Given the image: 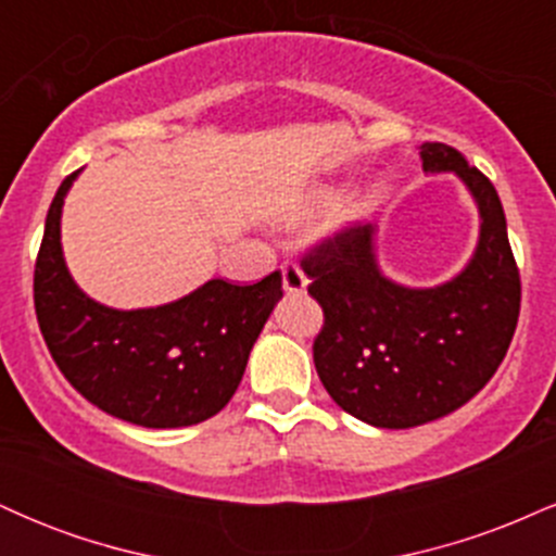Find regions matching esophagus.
Masks as SVG:
<instances>
[{
	"instance_id": "obj_1",
	"label": "esophagus",
	"mask_w": 556,
	"mask_h": 556,
	"mask_svg": "<svg viewBox=\"0 0 556 556\" xmlns=\"http://www.w3.org/2000/svg\"><path fill=\"white\" fill-rule=\"evenodd\" d=\"M282 285L287 295H303L305 287H308V277H305L303 269L292 261H285L282 264Z\"/></svg>"
}]
</instances>
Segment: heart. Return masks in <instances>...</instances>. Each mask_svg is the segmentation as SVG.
<instances>
[{"label": "heart", "instance_id": "1", "mask_svg": "<svg viewBox=\"0 0 556 556\" xmlns=\"http://www.w3.org/2000/svg\"><path fill=\"white\" fill-rule=\"evenodd\" d=\"M334 201H337L334 193H321V195L314 198L311 208H314V212H324V208H329ZM361 208H363V201H350L348 206L342 208V216H355V214L361 212Z\"/></svg>", "mask_w": 556, "mask_h": 556}]
</instances>
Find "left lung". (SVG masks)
<instances>
[{"instance_id":"left-lung-1","label":"left lung","mask_w":556,"mask_h":556,"mask_svg":"<svg viewBox=\"0 0 556 556\" xmlns=\"http://www.w3.org/2000/svg\"><path fill=\"white\" fill-rule=\"evenodd\" d=\"M426 172H455L481 232L468 266L437 287H405L376 264L374 225L348 227L300 261L324 308L314 363L329 397L376 429H413L476 397L507 355L520 271L494 185L446 143L420 146Z\"/></svg>"}]
</instances>
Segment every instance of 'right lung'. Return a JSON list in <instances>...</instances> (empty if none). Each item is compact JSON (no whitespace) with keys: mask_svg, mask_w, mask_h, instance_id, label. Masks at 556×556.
I'll return each mask as SVG.
<instances>
[{"mask_svg":"<svg viewBox=\"0 0 556 556\" xmlns=\"http://www.w3.org/2000/svg\"><path fill=\"white\" fill-rule=\"evenodd\" d=\"M56 190L34 271L43 342L65 379L99 410L146 429H180L232 400L248 355L282 298V274L256 285L208 279L175 303L117 311L70 277L60 219L70 185Z\"/></svg>","mask_w":556,"mask_h":556,"instance_id":"obj_1","label":"right lung"}]
</instances>
